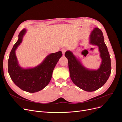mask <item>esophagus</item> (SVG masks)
<instances>
[{
  "mask_svg": "<svg viewBox=\"0 0 122 122\" xmlns=\"http://www.w3.org/2000/svg\"><path fill=\"white\" fill-rule=\"evenodd\" d=\"M66 50H67V49L66 48H62L61 49V51H62V55L63 56H64V55H65V54L66 53Z\"/></svg>",
  "mask_w": 122,
  "mask_h": 122,
  "instance_id": "esophagus-1",
  "label": "esophagus"
}]
</instances>
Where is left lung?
I'll use <instances>...</instances> for the list:
<instances>
[{"mask_svg":"<svg viewBox=\"0 0 122 122\" xmlns=\"http://www.w3.org/2000/svg\"><path fill=\"white\" fill-rule=\"evenodd\" d=\"M89 43L99 48L102 62L97 70L85 68L71 51H66L65 55L68 60L69 73L72 82L84 91L92 92L100 88L106 82L111 73V64L103 33L99 28H95L91 32Z\"/></svg>","mask_w":122,"mask_h":122,"instance_id":"1","label":"left lung"}]
</instances>
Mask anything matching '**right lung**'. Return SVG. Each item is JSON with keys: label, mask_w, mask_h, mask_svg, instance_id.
<instances>
[{"label": "right lung", "mask_w": 122, "mask_h": 122, "mask_svg": "<svg viewBox=\"0 0 122 122\" xmlns=\"http://www.w3.org/2000/svg\"><path fill=\"white\" fill-rule=\"evenodd\" d=\"M26 32L25 29L20 32L18 40L14 45L9 55L8 71L13 82L22 90L30 93L38 92L49 83L54 69L62 56L61 51L47 56L38 66L30 68L20 66L15 54V51L21 43Z\"/></svg>", "instance_id": "right-lung-1"}]
</instances>
